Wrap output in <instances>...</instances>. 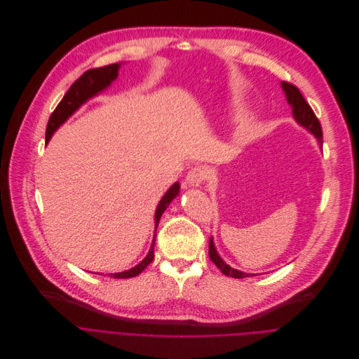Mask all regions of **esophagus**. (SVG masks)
Wrapping results in <instances>:
<instances>
[{"label": "esophagus", "instance_id": "esophagus-1", "mask_svg": "<svg viewBox=\"0 0 359 359\" xmlns=\"http://www.w3.org/2000/svg\"><path fill=\"white\" fill-rule=\"evenodd\" d=\"M206 175H208V171L205 167H201V165L194 167L187 174V178H185L187 185L188 187H201V184L205 181Z\"/></svg>", "mask_w": 359, "mask_h": 359}]
</instances>
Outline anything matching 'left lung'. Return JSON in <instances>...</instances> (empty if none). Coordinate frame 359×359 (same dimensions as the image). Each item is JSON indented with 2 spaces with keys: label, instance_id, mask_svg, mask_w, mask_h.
<instances>
[{
  "label": "left lung",
  "instance_id": "8db88e82",
  "mask_svg": "<svg viewBox=\"0 0 359 359\" xmlns=\"http://www.w3.org/2000/svg\"><path fill=\"white\" fill-rule=\"evenodd\" d=\"M281 88L284 90L285 97H287L289 104L292 106L293 110V116L296 118V121L306 127L311 134H314V137L318 140L320 144H323V130H321V124L316 116V113L313 111V109L310 107V104L306 102V99L303 97L302 92L299 90V88H296L294 85L289 83V82H281ZM209 257L210 260L217 264V267L226 276L235 277V278H245V277H252L256 274H250V273H243L241 270L232 269L229 264H226L221 256L218 255L217 249H215L213 241L212 238L209 239Z\"/></svg>",
  "mask_w": 359,
  "mask_h": 359
}]
</instances>
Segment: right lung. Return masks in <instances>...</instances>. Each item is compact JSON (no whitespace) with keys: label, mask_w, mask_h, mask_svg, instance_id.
Returning a JSON list of instances; mask_svg holds the SVG:
<instances>
[{"label":"right lung","mask_w":359,"mask_h":359,"mask_svg":"<svg viewBox=\"0 0 359 359\" xmlns=\"http://www.w3.org/2000/svg\"><path fill=\"white\" fill-rule=\"evenodd\" d=\"M120 65L121 63H111V65H107L103 67L89 69L74 85L69 88V90L66 92V95L63 96V99L59 102V104L56 106V109L53 110V113L49 117V121L46 126V134H45L46 144L50 140L52 134L60 127V124H63L69 118V116L74 114L90 97L96 96L97 93L104 90L107 86H110V83L117 78V72L120 69ZM178 192H180V184L175 182L161 198V201L156 209V229L161 219V215L168 208L170 202L178 195ZM154 245H156V235H154L150 252L144 257V260H141V263H138L137 266H134L130 270H126L121 273H111L109 276L113 278H128V277H134V276L140 274L153 262Z\"/></svg>","instance_id":"1"}]
</instances>
